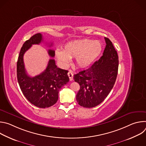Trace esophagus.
Wrapping results in <instances>:
<instances>
[{
    "label": "esophagus",
    "mask_w": 146,
    "mask_h": 146,
    "mask_svg": "<svg viewBox=\"0 0 146 146\" xmlns=\"http://www.w3.org/2000/svg\"><path fill=\"white\" fill-rule=\"evenodd\" d=\"M68 75L69 77V80L70 81H72L73 80V74L72 72H69L68 73Z\"/></svg>",
    "instance_id": "esophagus-1"
}]
</instances>
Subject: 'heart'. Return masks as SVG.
<instances>
[{"label":"heart","instance_id":"1","mask_svg":"<svg viewBox=\"0 0 146 146\" xmlns=\"http://www.w3.org/2000/svg\"><path fill=\"white\" fill-rule=\"evenodd\" d=\"M102 44L98 40L81 39L66 43L63 51L56 50L55 56L59 63L67 66L71 58H75L76 65L81 68H87L92 64L102 51Z\"/></svg>","mask_w":146,"mask_h":146}]
</instances>
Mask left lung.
Segmentation results:
<instances>
[{"label":"left lung","mask_w":146,"mask_h":146,"mask_svg":"<svg viewBox=\"0 0 146 146\" xmlns=\"http://www.w3.org/2000/svg\"><path fill=\"white\" fill-rule=\"evenodd\" d=\"M106 47L100 58L88 69L74 75L80 89L76 95L79 105L92 108L101 103L112 90L118 69L117 51L109 38L105 37Z\"/></svg>","instance_id":"1"}]
</instances>
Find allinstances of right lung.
<instances>
[{
    "label": "right lung",
    "instance_id": "1",
    "mask_svg": "<svg viewBox=\"0 0 146 146\" xmlns=\"http://www.w3.org/2000/svg\"><path fill=\"white\" fill-rule=\"evenodd\" d=\"M43 40L42 35L37 33L24 43L17 64V76L21 90L27 100L37 108H46L56 103L59 90L68 84L69 78L68 71L58 68L54 59L49 60L47 68L40 74L33 77L28 75L24 63V55L32 44H39ZM48 53L50 57H54V50H49Z\"/></svg>",
    "mask_w": 146,
    "mask_h": 146
}]
</instances>
